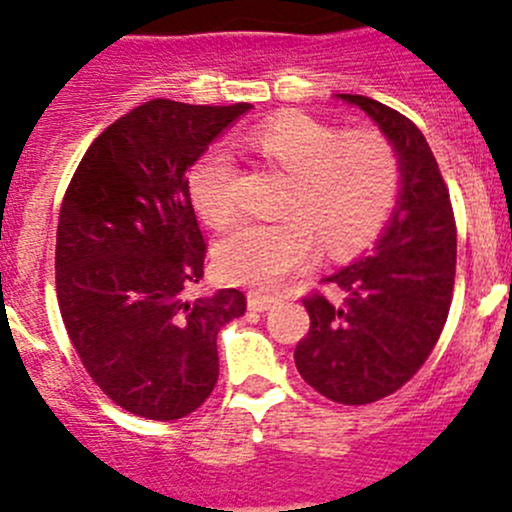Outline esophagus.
<instances>
[{
    "label": "esophagus",
    "mask_w": 512,
    "mask_h": 512,
    "mask_svg": "<svg viewBox=\"0 0 512 512\" xmlns=\"http://www.w3.org/2000/svg\"><path fill=\"white\" fill-rule=\"evenodd\" d=\"M275 302L277 297H272V294H260V292L247 294V307H250L252 312H267Z\"/></svg>",
    "instance_id": "34e87169"
}]
</instances>
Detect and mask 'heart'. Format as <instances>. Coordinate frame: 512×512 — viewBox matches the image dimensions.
Masks as SVG:
<instances>
[{"label": "heart", "mask_w": 512, "mask_h": 512, "mask_svg": "<svg viewBox=\"0 0 512 512\" xmlns=\"http://www.w3.org/2000/svg\"><path fill=\"white\" fill-rule=\"evenodd\" d=\"M240 146L285 170L289 185L272 225L240 223L215 245V265L237 285L275 287L317 257L364 250L389 223L401 193L394 143L379 131H349L304 113H282L240 138ZM188 193L200 218L223 227L237 213V170L230 153L213 148L195 160Z\"/></svg>", "instance_id": "obj_1"}]
</instances>
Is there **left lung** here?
Listing matches in <instances>:
<instances>
[{"instance_id": "1", "label": "left lung", "mask_w": 512, "mask_h": 512, "mask_svg": "<svg viewBox=\"0 0 512 512\" xmlns=\"http://www.w3.org/2000/svg\"><path fill=\"white\" fill-rule=\"evenodd\" d=\"M394 143L401 193L384 235L354 265L324 277L332 304L304 297L309 332L294 349L302 379L344 406L374 404L406 384L436 347L456 277V218L436 158L416 123L369 96L337 94Z\"/></svg>"}]
</instances>
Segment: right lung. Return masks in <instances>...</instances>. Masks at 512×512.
I'll use <instances>...</instances> for the list:
<instances>
[{
    "mask_svg": "<svg viewBox=\"0 0 512 512\" xmlns=\"http://www.w3.org/2000/svg\"><path fill=\"white\" fill-rule=\"evenodd\" d=\"M250 103L153 98L113 121L81 158L56 227V297L94 384L121 409L175 421L218 381V332L242 317L240 289L188 299L205 240L188 168Z\"/></svg>",
    "mask_w": 512,
    "mask_h": 512,
    "instance_id": "right-lung-1",
    "label": "right lung"
}]
</instances>
